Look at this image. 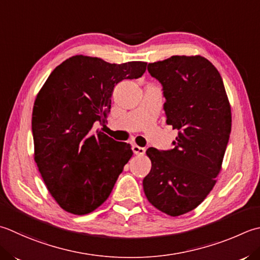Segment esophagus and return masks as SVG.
I'll list each match as a JSON object with an SVG mask.
<instances>
[{
  "instance_id": "1",
  "label": "esophagus",
  "mask_w": 260,
  "mask_h": 260,
  "mask_svg": "<svg viewBox=\"0 0 260 260\" xmlns=\"http://www.w3.org/2000/svg\"><path fill=\"white\" fill-rule=\"evenodd\" d=\"M133 152L136 155H143L145 153V149L139 145H133Z\"/></svg>"
}]
</instances>
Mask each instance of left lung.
Returning a JSON list of instances; mask_svg holds the SVG:
<instances>
[{
  "instance_id": "left-lung-1",
  "label": "left lung",
  "mask_w": 260,
  "mask_h": 260,
  "mask_svg": "<svg viewBox=\"0 0 260 260\" xmlns=\"http://www.w3.org/2000/svg\"><path fill=\"white\" fill-rule=\"evenodd\" d=\"M166 96L167 124L178 129L169 151L150 147L151 171L143 179L152 205L179 216L201 204L216 184L231 133V106L216 68L201 55L149 63Z\"/></svg>"
}]
</instances>
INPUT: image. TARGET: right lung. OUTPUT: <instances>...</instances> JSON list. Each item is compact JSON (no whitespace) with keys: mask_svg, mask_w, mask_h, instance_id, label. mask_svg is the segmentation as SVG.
<instances>
[{"mask_svg":"<svg viewBox=\"0 0 260 260\" xmlns=\"http://www.w3.org/2000/svg\"><path fill=\"white\" fill-rule=\"evenodd\" d=\"M146 64H111L75 55L59 64L39 90L31 119L34 156L64 211L83 215L98 208L133 155L129 144L92 127L106 123L115 85L141 78Z\"/></svg>","mask_w":260,"mask_h":260,"instance_id":"obj_1","label":"right lung"}]
</instances>
